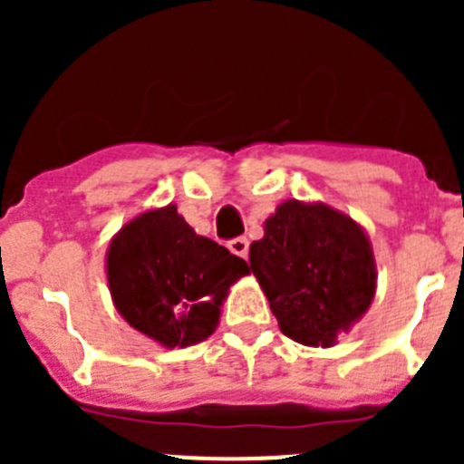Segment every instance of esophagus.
<instances>
[{
  "instance_id": "34e87169",
  "label": "esophagus",
  "mask_w": 464,
  "mask_h": 464,
  "mask_svg": "<svg viewBox=\"0 0 464 464\" xmlns=\"http://www.w3.org/2000/svg\"><path fill=\"white\" fill-rule=\"evenodd\" d=\"M227 248L235 253V256L246 257V256H248V239H246V237H237V239L229 241Z\"/></svg>"
}]
</instances>
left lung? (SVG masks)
<instances>
[{
  "label": "left lung",
  "mask_w": 464,
  "mask_h": 464,
  "mask_svg": "<svg viewBox=\"0 0 464 464\" xmlns=\"http://www.w3.org/2000/svg\"><path fill=\"white\" fill-rule=\"evenodd\" d=\"M248 260L281 332L304 346H334L376 293L370 237L323 202L278 204Z\"/></svg>",
  "instance_id": "obj_1"
}]
</instances>
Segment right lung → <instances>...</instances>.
<instances>
[{
    "label": "right lung",
    "mask_w": 464,
    "mask_h": 464,
    "mask_svg": "<svg viewBox=\"0 0 464 464\" xmlns=\"http://www.w3.org/2000/svg\"><path fill=\"white\" fill-rule=\"evenodd\" d=\"M248 272L225 246L197 235L174 204L139 213L106 251V278L118 314L165 348L211 337L229 285Z\"/></svg>",
    "instance_id": "obj_1"
}]
</instances>
